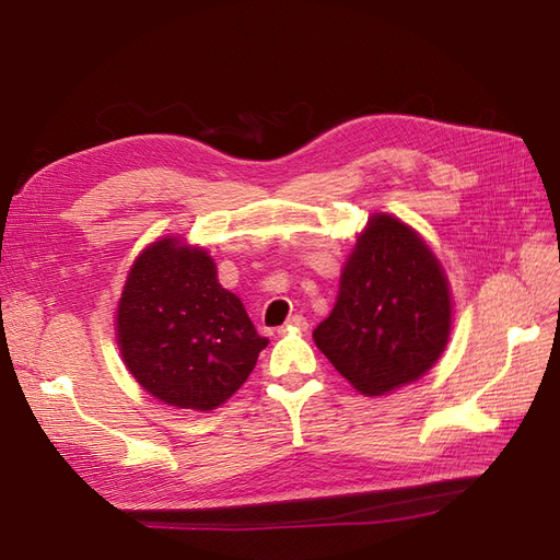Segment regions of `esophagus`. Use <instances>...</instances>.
<instances>
[{"label":"esophagus","mask_w":560,"mask_h":560,"mask_svg":"<svg viewBox=\"0 0 560 560\" xmlns=\"http://www.w3.org/2000/svg\"><path fill=\"white\" fill-rule=\"evenodd\" d=\"M287 329H296V331H306L308 329V319L303 315H292L290 319H287Z\"/></svg>","instance_id":"esophagus-1"}]
</instances>
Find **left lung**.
I'll list each match as a JSON object with an SVG mask.
<instances>
[{"mask_svg": "<svg viewBox=\"0 0 560 560\" xmlns=\"http://www.w3.org/2000/svg\"><path fill=\"white\" fill-rule=\"evenodd\" d=\"M448 334L442 264L399 219L371 217L343 268L331 315L313 331L317 348L362 395H385L425 374Z\"/></svg>", "mask_w": 560, "mask_h": 560, "instance_id": "1", "label": "left lung"}]
</instances>
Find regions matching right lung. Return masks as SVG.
<instances>
[{"mask_svg":"<svg viewBox=\"0 0 560 560\" xmlns=\"http://www.w3.org/2000/svg\"><path fill=\"white\" fill-rule=\"evenodd\" d=\"M124 362L147 393L177 409L212 411L238 389L268 338L217 280L206 249L175 238L132 264L116 315Z\"/></svg>","mask_w":560,"mask_h":560,"instance_id":"add662e5","label":"right lung"}]
</instances>
